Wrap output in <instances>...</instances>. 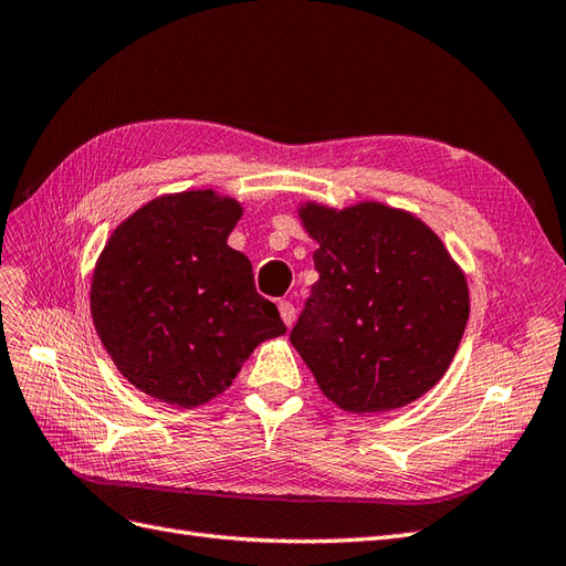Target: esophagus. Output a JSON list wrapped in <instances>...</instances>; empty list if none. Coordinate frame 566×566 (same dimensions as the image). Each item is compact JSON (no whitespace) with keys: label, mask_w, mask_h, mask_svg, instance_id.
Masks as SVG:
<instances>
[{"label":"esophagus","mask_w":566,"mask_h":566,"mask_svg":"<svg viewBox=\"0 0 566 566\" xmlns=\"http://www.w3.org/2000/svg\"><path fill=\"white\" fill-rule=\"evenodd\" d=\"M280 315H282V319H284V325L292 327V325H294V317H296L294 303H292V301H280Z\"/></svg>","instance_id":"34e87169"}]
</instances>
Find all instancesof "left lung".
I'll use <instances>...</instances> for the list:
<instances>
[{"instance_id": "1", "label": "left lung", "mask_w": 566, "mask_h": 566, "mask_svg": "<svg viewBox=\"0 0 566 566\" xmlns=\"http://www.w3.org/2000/svg\"><path fill=\"white\" fill-rule=\"evenodd\" d=\"M319 280L289 334L329 400L348 412L402 408L455 358L470 289L427 224L384 203H305Z\"/></svg>"}]
</instances>
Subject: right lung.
<instances>
[{
  "mask_svg": "<svg viewBox=\"0 0 566 566\" xmlns=\"http://www.w3.org/2000/svg\"><path fill=\"white\" fill-rule=\"evenodd\" d=\"M241 206L211 189L142 206L96 261L92 319L139 391L180 408L222 394L265 338L286 332L255 292L251 261L228 247Z\"/></svg>",
  "mask_w": 566,
  "mask_h": 566,
  "instance_id": "add662e5",
  "label": "right lung"
}]
</instances>
